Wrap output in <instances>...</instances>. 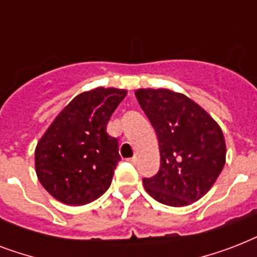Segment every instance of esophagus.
<instances>
[{
	"label": "esophagus",
	"mask_w": 257,
	"mask_h": 257,
	"mask_svg": "<svg viewBox=\"0 0 257 257\" xmlns=\"http://www.w3.org/2000/svg\"><path fill=\"white\" fill-rule=\"evenodd\" d=\"M128 161H129V163H132V164H136V163H137V157L136 156L131 157V159H128Z\"/></svg>",
	"instance_id": "1"
}]
</instances>
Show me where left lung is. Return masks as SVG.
Returning a JSON list of instances; mask_svg holds the SVG:
<instances>
[{"label":"left lung","mask_w":257,"mask_h":257,"mask_svg":"<svg viewBox=\"0 0 257 257\" xmlns=\"http://www.w3.org/2000/svg\"><path fill=\"white\" fill-rule=\"evenodd\" d=\"M139 104L156 131L160 169L143 179L153 199L185 207L201 199L225 164V140L219 124L195 101L169 89H139Z\"/></svg>","instance_id":"left-lung-1"}]
</instances>
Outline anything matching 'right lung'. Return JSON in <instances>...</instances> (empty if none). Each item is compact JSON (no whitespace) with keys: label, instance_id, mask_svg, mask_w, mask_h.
I'll use <instances>...</instances> for the list:
<instances>
[{"label":"right lung","instance_id":"add662e5","mask_svg":"<svg viewBox=\"0 0 257 257\" xmlns=\"http://www.w3.org/2000/svg\"><path fill=\"white\" fill-rule=\"evenodd\" d=\"M126 90L96 88L62 109L37 143L36 173L42 187L66 205H85L110 187L118 141L106 133L112 113Z\"/></svg>","mask_w":257,"mask_h":257}]
</instances>
